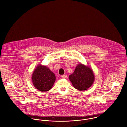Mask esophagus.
<instances>
[{"mask_svg":"<svg viewBox=\"0 0 127 127\" xmlns=\"http://www.w3.org/2000/svg\"><path fill=\"white\" fill-rule=\"evenodd\" d=\"M61 77L62 78H67V75H63L61 76Z\"/></svg>","mask_w":127,"mask_h":127,"instance_id":"esophagus-1","label":"esophagus"}]
</instances>
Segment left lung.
<instances>
[{
	"label": "left lung",
	"instance_id": "8db88e82",
	"mask_svg": "<svg viewBox=\"0 0 127 127\" xmlns=\"http://www.w3.org/2000/svg\"><path fill=\"white\" fill-rule=\"evenodd\" d=\"M69 78L76 89L84 91L88 90L92 85L94 75L90 67L79 64L76 67L73 73L69 75Z\"/></svg>",
	"mask_w": 127,
	"mask_h": 127
}]
</instances>
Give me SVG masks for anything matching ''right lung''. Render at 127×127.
<instances>
[{
  "label": "right lung",
  "mask_w": 127,
  "mask_h": 127,
  "mask_svg": "<svg viewBox=\"0 0 127 127\" xmlns=\"http://www.w3.org/2000/svg\"><path fill=\"white\" fill-rule=\"evenodd\" d=\"M55 80L54 74L45 66H37L32 75L34 87L42 92L50 90L54 85Z\"/></svg>",
  "instance_id": "1"
}]
</instances>
